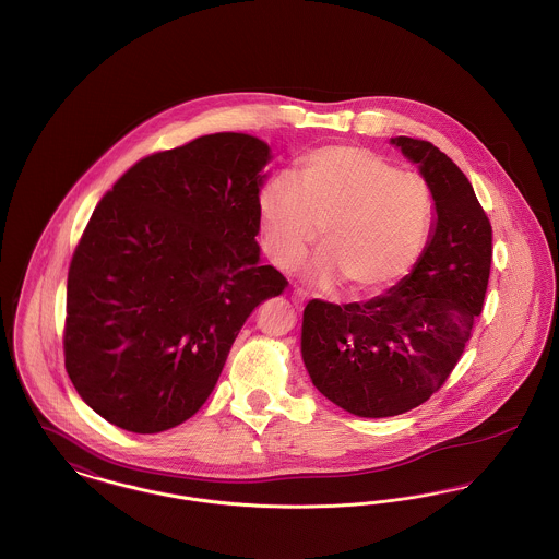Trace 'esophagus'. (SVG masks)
<instances>
[{"mask_svg":"<svg viewBox=\"0 0 559 559\" xmlns=\"http://www.w3.org/2000/svg\"><path fill=\"white\" fill-rule=\"evenodd\" d=\"M293 301H295V304H297V306H304V295H301V293L299 292H293Z\"/></svg>","mask_w":559,"mask_h":559,"instance_id":"obj_1","label":"esophagus"}]
</instances>
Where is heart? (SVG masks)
<instances>
[{
	"label": "heart",
	"mask_w": 559,
	"mask_h": 559,
	"mask_svg": "<svg viewBox=\"0 0 559 559\" xmlns=\"http://www.w3.org/2000/svg\"><path fill=\"white\" fill-rule=\"evenodd\" d=\"M260 239L270 262L297 266L322 228L326 249L312 276L377 293L400 281L426 247L433 194L413 171L358 146H324L299 159L293 182L272 178L258 194Z\"/></svg>",
	"instance_id": "obj_1"
}]
</instances>
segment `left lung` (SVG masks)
I'll use <instances>...</instances> for the list:
<instances>
[{
  "label": "left lung",
  "instance_id": "left-lung-1",
  "mask_svg": "<svg viewBox=\"0 0 559 559\" xmlns=\"http://www.w3.org/2000/svg\"><path fill=\"white\" fill-rule=\"evenodd\" d=\"M433 194L424 253L399 285L369 301L312 299L301 358L324 399L356 417H394L442 388L481 314L492 228L465 174L431 142L390 140Z\"/></svg>",
  "mask_w": 559,
  "mask_h": 559
}]
</instances>
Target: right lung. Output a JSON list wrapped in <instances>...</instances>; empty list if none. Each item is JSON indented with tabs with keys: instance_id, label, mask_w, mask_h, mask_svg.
<instances>
[{
	"instance_id": "1",
	"label": "right lung",
	"mask_w": 559,
	"mask_h": 559,
	"mask_svg": "<svg viewBox=\"0 0 559 559\" xmlns=\"http://www.w3.org/2000/svg\"><path fill=\"white\" fill-rule=\"evenodd\" d=\"M270 159L255 135H201L138 160L92 213L69 267L64 367L108 424H185L245 320L285 289L255 240Z\"/></svg>"
}]
</instances>
